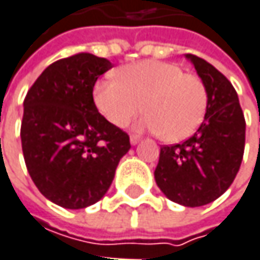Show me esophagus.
Segmentation results:
<instances>
[{
  "instance_id": "1",
  "label": "esophagus",
  "mask_w": 260,
  "mask_h": 260,
  "mask_svg": "<svg viewBox=\"0 0 260 260\" xmlns=\"http://www.w3.org/2000/svg\"><path fill=\"white\" fill-rule=\"evenodd\" d=\"M129 141L132 146H135V144H138V143H140V137H137V135H131Z\"/></svg>"
}]
</instances>
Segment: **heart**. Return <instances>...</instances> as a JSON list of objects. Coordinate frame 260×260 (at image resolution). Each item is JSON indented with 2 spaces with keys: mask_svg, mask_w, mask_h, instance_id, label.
<instances>
[{
  "mask_svg": "<svg viewBox=\"0 0 260 260\" xmlns=\"http://www.w3.org/2000/svg\"><path fill=\"white\" fill-rule=\"evenodd\" d=\"M207 100L200 77L164 60L125 65L117 71V79L100 80L93 87L95 106L110 123L123 128L144 107L147 114L137 128L160 132L167 141L186 140L198 129Z\"/></svg>",
  "mask_w": 260,
  "mask_h": 260,
  "instance_id": "heart-1",
  "label": "heart"
}]
</instances>
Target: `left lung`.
I'll return each instance as SVG.
<instances>
[{
	"label": "left lung",
	"mask_w": 260,
	"mask_h": 260,
	"mask_svg": "<svg viewBox=\"0 0 260 260\" xmlns=\"http://www.w3.org/2000/svg\"><path fill=\"white\" fill-rule=\"evenodd\" d=\"M207 89L198 131L184 143L160 147L154 180L162 193L184 207L217 200L237 176L246 143V120L231 82L211 63L186 55Z\"/></svg>",
	"instance_id": "left-lung-1"
}]
</instances>
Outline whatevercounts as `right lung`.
<instances>
[{
	"label": "right lung",
	"mask_w": 260,
	"mask_h": 260,
	"mask_svg": "<svg viewBox=\"0 0 260 260\" xmlns=\"http://www.w3.org/2000/svg\"><path fill=\"white\" fill-rule=\"evenodd\" d=\"M113 67L79 53L49 65L28 90L20 128L28 173L53 204L79 210L107 193L129 137L93 103V86Z\"/></svg>",
	"instance_id": "add662e5"
}]
</instances>
